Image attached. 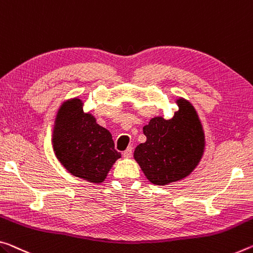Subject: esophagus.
<instances>
[{
    "label": "esophagus",
    "instance_id": "34e87169",
    "mask_svg": "<svg viewBox=\"0 0 253 253\" xmlns=\"http://www.w3.org/2000/svg\"><path fill=\"white\" fill-rule=\"evenodd\" d=\"M123 155H124V158H125V159H130L131 155H133V148L128 147L126 151H124Z\"/></svg>",
    "mask_w": 253,
    "mask_h": 253
}]
</instances>
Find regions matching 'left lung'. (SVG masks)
<instances>
[{"mask_svg":"<svg viewBox=\"0 0 253 253\" xmlns=\"http://www.w3.org/2000/svg\"><path fill=\"white\" fill-rule=\"evenodd\" d=\"M173 117L155 116L143 127L146 142L136 146L134 159L150 182L167 186L188 177L205 151V133L194 106L175 99Z\"/></svg>","mask_w":253,"mask_h":253,"instance_id":"1","label":"left lung"}]
</instances>
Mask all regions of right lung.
Listing matches in <instances>:
<instances>
[{
  "label": "right lung",
  "mask_w": 253,
  "mask_h": 253,
  "mask_svg": "<svg viewBox=\"0 0 253 253\" xmlns=\"http://www.w3.org/2000/svg\"><path fill=\"white\" fill-rule=\"evenodd\" d=\"M51 145L64 169L92 183L105 181L122 154L115 150L110 131L84 112L79 97L65 100L56 114Z\"/></svg>",
  "instance_id": "right-lung-1"
}]
</instances>
